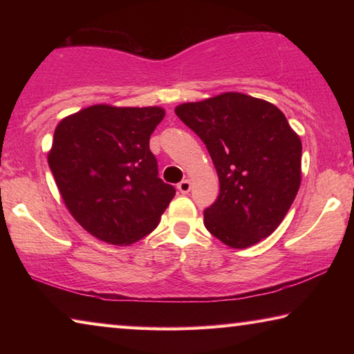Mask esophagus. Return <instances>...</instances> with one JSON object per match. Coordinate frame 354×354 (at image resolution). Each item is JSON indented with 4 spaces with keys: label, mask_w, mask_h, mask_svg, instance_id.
<instances>
[{
    "label": "esophagus",
    "mask_w": 354,
    "mask_h": 354,
    "mask_svg": "<svg viewBox=\"0 0 354 354\" xmlns=\"http://www.w3.org/2000/svg\"><path fill=\"white\" fill-rule=\"evenodd\" d=\"M190 189H192V183L189 181V179H184V181H181L178 184V190L181 192V194H189L190 192Z\"/></svg>",
    "instance_id": "esophagus-1"
}]
</instances>
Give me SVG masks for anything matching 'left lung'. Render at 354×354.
I'll return each mask as SVG.
<instances>
[{"label":"left lung","mask_w":354,"mask_h":354,"mask_svg":"<svg viewBox=\"0 0 354 354\" xmlns=\"http://www.w3.org/2000/svg\"><path fill=\"white\" fill-rule=\"evenodd\" d=\"M175 112L205 142L218 175L206 230L237 250L270 236L301 184V140L284 113L239 92L183 103Z\"/></svg>","instance_id":"obj_1"}]
</instances>
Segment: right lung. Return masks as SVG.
<instances>
[{"mask_svg":"<svg viewBox=\"0 0 354 354\" xmlns=\"http://www.w3.org/2000/svg\"><path fill=\"white\" fill-rule=\"evenodd\" d=\"M164 115L159 106L93 104L59 122L48 164L68 212L88 234L123 247L159 225L175 196L149 151Z\"/></svg>","mask_w":354,"mask_h":354,"instance_id":"1","label":"right lung"}]
</instances>
